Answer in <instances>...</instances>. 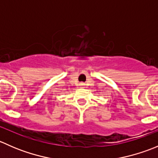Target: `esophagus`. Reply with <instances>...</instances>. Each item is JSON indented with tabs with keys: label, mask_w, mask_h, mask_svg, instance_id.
<instances>
[{
	"label": "esophagus",
	"mask_w": 158,
	"mask_h": 158,
	"mask_svg": "<svg viewBox=\"0 0 158 158\" xmlns=\"http://www.w3.org/2000/svg\"><path fill=\"white\" fill-rule=\"evenodd\" d=\"M79 85H80L81 87H84V86H85V84H84V83H82H82H80V84H79Z\"/></svg>",
	"instance_id": "1"
}]
</instances>
